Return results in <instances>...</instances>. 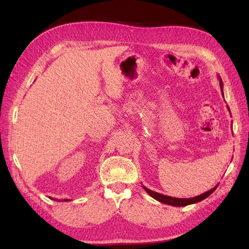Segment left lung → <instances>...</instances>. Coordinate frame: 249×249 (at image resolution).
I'll return each mask as SVG.
<instances>
[{
	"label": "left lung",
	"instance_id": "obj_1",
	"mask_svg": "<svg viewBox=\"0 0 249 249\" xmlns=\"http://www.w3.org/2000/svg\"><path fill=\"white\" fill-rule=\"evenodd\" d=\"M218 79H219L221 94L224 95V92H223V87H224L223 80H221L220 77H218ZM227 107H228V106H227ZM228 110H229V112H230L229 107H228ZM217 186H218V184L216 185L214 188L210 189V190H208V192H205L203 194L197 196V197L182 199V198H173V197H170V196H166V195H162V194H160V193L153 192V190H151V189H149L147 187H145V186H143V185H142V187L144 188L145 192L149 194L152 198H154L155 200L160 201V202H161V203H165V204H168V205H172V206H186V205H189V204H194V203L200 202V201H202L205 198H208L211 194H213V192H214L216 188H217Z\"/></svg>",
	"mask_w": 249,
	"mask_h": 249
}]
</instances>
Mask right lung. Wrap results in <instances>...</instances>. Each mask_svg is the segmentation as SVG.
I'll return each mask as SVG.
<instances>
[{"mask_svg": "<svg viewBox=\"0 0 249 249\" xmlns=\"http://www.w3.org/2000/svg\"><path fill=\"white\" fill-rule=\"evenodd\" d=\"M51 198V197H50ZM52 199V198H51ZM54 200H57V201H61V200H59V199H54ZM63 201H70V199H64Z\"/></svg>", "mask_w": 249, "mask_h": 249, "instance_id": "add662e5", "label": "right lung"}]
</instances>
